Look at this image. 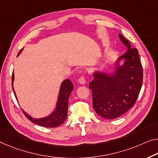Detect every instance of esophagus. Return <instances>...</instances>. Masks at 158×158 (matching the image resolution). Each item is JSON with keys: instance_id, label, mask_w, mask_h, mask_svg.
<instances>
[{"instance_id": "obj_1", "label": "esophagus", "mask_w": 158, "mask_h": 158, "mask_svg": "<svg viewBox=\"0 0 158 158\" xmlns=\"http://www.w3.org/2000/svg\"><path fill=\"white\" fill-rule=\"evenodd\" d=\"M78 81L79 84H84L86 83V79L85 77H84V76H81L80 78L78 79Z\"/></svg>"}]
</instances>
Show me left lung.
<instances>
[{
	"mask_svg": "<svg viewBox=\"0 0 158 158\" xmlns=\"http://www.w3.org/2000/svg\"><path fill=\"white\" fill-rule=\"evenodd\" d=\"M128 49L116 62L113 74L96 72L89 84L92 93L93 107L96 114L106 119H115L133 106L143 84V67L136 48L118 35ZM124 60V64H119Z\"/></svg>",
	"mask_w": 158,
	"mask_h": 158,
	"instance_id": "8db88e82",
	"label": "left lung"
}]
</instances>
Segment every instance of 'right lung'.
<instances>
[{"instance_id":"right-lung-1","label":"right lung","mask_w":158,"mask_h":158,"mask_svg":"<svg viewBox=\"0 0 158 158\" xmlns=\"http://www.w3.org/2000/svg\"><path fill=\"white\" fill-rule=\"evenodd\" d=\"M22 50L23 49H20L18 56L21 53ZM13 81L14 74L13 72V74H12V86H13V90L14 94H15L16 99L18 100L17 96L15 95V92L13 89ZM73 89H74V86H73L72 81L69 79H65L64 81H62L60 86L58 100L56 104V109L55 111H53L48 116L41 118H34L30 116V115H28L27 113H25L23 110L25 116L33 123L47 127V128H55V127L60 126V125L64 123L67 118L68 101H69V96L73 91Z\"/></svg>"}]
</instances>
